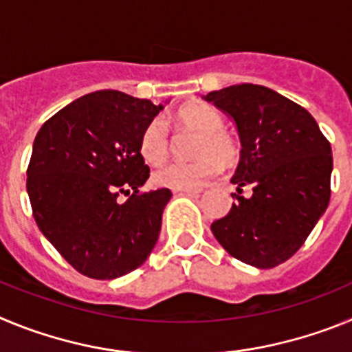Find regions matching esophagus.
<instances>
[{"instance_id":"esophagus-1","label":"esophagus","mask_w":352,"mask_h":352,"mask_svg":"<svg viewBox=\"0 0 352 352\" xmlns=\"http://www.w3.org/2000/svg\"><path fill=\"white\" fill-rule=\"evenodd\" d=\"M174 194H186V195H197L201 194V188H174Z\"/></svg>"}]
</instances>
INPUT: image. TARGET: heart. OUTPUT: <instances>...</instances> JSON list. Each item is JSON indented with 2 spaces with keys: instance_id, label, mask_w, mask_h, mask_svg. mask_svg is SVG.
Instances as JSON below:
<instances>
[{
  "instance_id": "heart-1",
  "label": "heart",
  "mask_w": 352,
  "mask_h": 352,
  "mask_svg": "<svg viewBox=\"0 0 352 352\" xmlns=\"http://www.w3.org/2000/svg\"><path fill=\"white\" fill-rule=\"evenodd\" d=\"M182 129L201 133L195 157L190 164H167L153 173V182L169 188H197L208 178L220 170V164L229 166L239 157V144L231 133L223 130V116L208 104L185 105L174 114ZM169 135L164 123L158 120L148 123L139 139V151L151 166H158L169 155Z\"/></svg>"
}]
</instances>
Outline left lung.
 Masks as SVG:
<instances>
[{
  "label": "left lung",
  "mask_w": 352,
  "mask_h": 352,
  "mask_svg": "<svg viewBox=\"0 0 352 352\" xmlns=\"http://www.w3.org/2000/svg\"><path fill=\"white\" fill-rule=\"evenodd\" d=\"M204 100L234 121L241 151L231 182V211L211 223L232 257L275 268L292 257L329 203L333 157L328 139L301 105L259 84H234ZM250 186V198L239 196Z\"/></svg>",
  "instance_id": "8db88e82"
}]
</instances>
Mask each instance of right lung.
<instances>
[{"mask_svg":"<svg viewBox=\"0 0 352 352\" xmlns=\"http://www.w3.org/2000/svg\"><path fill=\"white\" fill-rule=\"evenodd\" d=\"M164 105L116 89L84 95L49 118L28 166L42 234L82 275L113 280L139 268L160 234L169 188L141 192L142 130ZM129 195L125 204L119 195Z\"/></svg>","mask_w":352,"mask_h":352,"instance_id":"1","label":"right lung"}]
</instances>
